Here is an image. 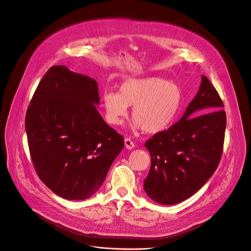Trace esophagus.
I'll return each mask as SVG.
<instances>
[{"label":"esophagus","mask_w":251,"mask_h":251,"mask_svg":"<svg viewBox=\"0 0 251 251\" xmlns=\"http://www.w3.org/2000/svg\"><path fill=\"white\" fill-rule=\"evenodd\" d=\"M124 142H125V146H126V148H128V149H133L135 147V143L133 142L130 138H125V140H124Z\"/></svg>","instance_id":"esophagus-1"}]
</instances>
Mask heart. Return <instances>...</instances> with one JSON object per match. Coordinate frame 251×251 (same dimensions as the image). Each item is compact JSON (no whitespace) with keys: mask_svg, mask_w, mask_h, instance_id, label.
I'll return each instance as SVG.
<instances>
[{"mask_svg":"<svg viewBox=\"0 0 251 251\" xmlns=\"http://www.w3.org/2000/svg\"><path fill=\"white\" fill-rule=\"evenodd\" d=\"M181 103V91L176 83L162 77L130 78L119 87L118 94L103 95L106 119L111 125L122 124L132 108V119L147 133L168 128Z\"/></svg>","mask_w":251,"mask_h":251,"instance_id":"obj_1","label":"heart"}]
</instances>
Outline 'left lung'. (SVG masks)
<instances>
[{
	"label": "left lung",
	"mask_w": 251,
	"mask_h": 251,
	"mask_svg": "<svg viewBox=\"0 0 251 251\" xmlns=\"http://www.w3.org/2000/svg\"><path fill=\"white\" fill-rule=\"evenodd\" d=\"M223 107L218 92L202 75L201 87L181 119L145 142L151 165L144 190L153 201L163 205L185 201L215 173L225 138Z\"/></svg>",
	"instance_id": "obj_1"
}]
</instances>
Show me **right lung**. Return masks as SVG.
Returning <instances> with one entry per match:
<instances>
[{
	"label": "right lung",
	"instance_id": "1",
	"mask_svg": "<svg viewBox=\"0 0 251 251\" xmlns=\"http://www.w3.org/2000/svg\"><path fill=\"white\" fill-rule=\"evenodd\" d=\"M98 83L63 65L50 68L33 95L25 128L33 165L53 193L85 200L103 185L124 138L98 112Z\"/></svg>",
	"mask_w": 251,
	"mask_h": 251
}]
</instances>
